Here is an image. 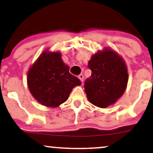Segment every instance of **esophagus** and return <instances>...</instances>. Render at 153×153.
<instances>
[{
    "label": "esophagus",
    "mask_w": 153,
    "mask_h": 153,
    "mask_svg": "<svg viewBox=\"0 0 153 153\" xmlns=\"http://www.w3.org/2000/svg\"><path fill=\"white\" fill-rule=\"evenodd\" d=\"M78 78L80 79V81L82 82H83V80H84V76H83V75L82 74H80V75H79L78 76Z\"/></svg>",
    "instance_id": "34e87169"
}]
</instances>
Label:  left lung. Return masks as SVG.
<instances>
[{
    "label": "left lung",
    "instance_id": "left-lung-1",
    "mask_svg": "<svg viewBox=\"0 0 153 153\" xmlns=\"http://www.w3.org/2000/svg\"><path fill=\"white\" fill-rule=\"evenodd\" d=\"M91 75L85 83L88 100L100 108L112 105L126 91L128 82L126 62L111 48L92 55L88 62Z\"/></svg>",
    "mask_w": 153,
    "mask_h": 153
}]
</instances>
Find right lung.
<instances>
[{
    "label": "right lung",
    "mask_w": 153,
    "mask_h": 153,
    "mask_svg": "<svg viewBox=\"0 0 153 153\" xmlns=\"http://www.w3.org/2000/svg\"><path fill=\"white\" fill-rule=\"evenodd\" d=\"M27 87L40 104L57 107L66 102L72 89L81 82L69 73L59 51H43L29 68Z\"/></svg>",
    "instance_id": "1"
}]
</instances>
